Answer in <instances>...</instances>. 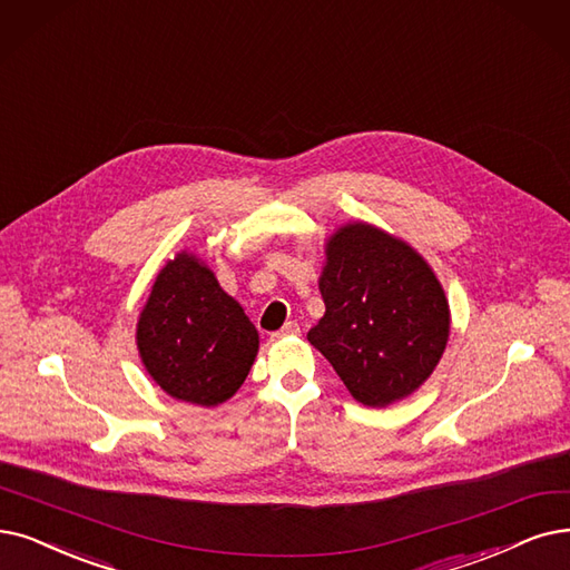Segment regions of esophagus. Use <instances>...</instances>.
Wrapping results in <instances>:
<instances>
[{
	"instance_id": "1",
	"label": "esophagus",
	"mask_w": 570,
	"mask_h": 570,
	"mask_svg": "<svg viewBox=\"0 0 570 570\" xmlns=\"http://www.w3.org/2000/svg\"><path fill=\"white\" fill-rule=\"evenodd\" d=\"M302 332V327H299V323H285V327L276 334V336H297Z\"/></svg>"
}]
</instances>
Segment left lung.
Listing matches in <instances>:
<instances>
[{
  "label": "left lung",
  "instance_id": "obj_1",
  "mask_svg": "<svg viewBox=\"0 0 570 570\" xmlns=\"http://www.w3.org/2000/svg\"><path fill=\"white\" fill-rule=\"evenodd\" d=\"M325 315L308 330L355 402L389 406L414 395L440 364L451 311L442 283L406 240L346 222L325 240Z\"/></svg>",
  "mask_w": 570,
  "mask_h": 570
}]
</instances>
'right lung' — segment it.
I'll return each instance as SVG.
<instances>
[{
  "label": "right lung",
  "instance_id": "1",
  "mask_svg": "<svg viewBox=\"0 0 570 570\" xmlns=\"http://www.w3.org/2000/svg\"><path fill=\"white\" fill-rule=\"evenodd\" d=\"M147 374L166 395L196 406L232 400L255 364L259 332L213 268L179 249L156 273L135 327Z\"/></svg>",
  "mask_w": 570,
  "mask_h": 570
}]
</instances>
